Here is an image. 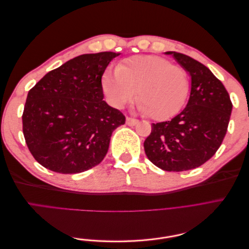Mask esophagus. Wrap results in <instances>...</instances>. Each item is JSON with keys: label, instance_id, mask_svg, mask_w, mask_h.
Here are the masks:
<instances>
[{"label": "esophagus", "instance_id": "esophagus-1", "mask_svg": "<svg viewBox=\"0 0 249 249\" xmlns=\"http://www.w3.org/2000/svg\"><path fill=\"white\" fill-rule=\"evenodd\" d=\"M125 123H126V124H127V125L134 126V125H136V124L139 123V120L135 119V118H131V117H126V119H125Z\"/></svg>", "mask_w": 249, "mask_h": 249}]
</instances>
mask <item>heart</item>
I'll return each mask as SVG.
<instances>
[{
    "label": "heart",
    "instance_id": "heart-1",
    "mask_svg": "<svg viewBox=\"0 0 249 249\" xmlns=\"http://www.w3.org/2000/svg\"><path fill=\"white\" fill-rule=\"evenodd\" d=\"M189 87L185 69L154 55L133 56L103 77L104 92L112 106L124 107L136 92L139 110L156 120L167 119L179 112Z\"/></svg>",
    "mask_w": 249,
    "mask_h": 249
}]
</instances>
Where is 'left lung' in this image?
I'll return each instance as SVG.
<instances>
[{"instance_id":"left-lung-1","label":"left lung","mask_w":249,"mask_h":249,"mask_svg":"<svg viewBox=\"0 0 249 249\" xmlns=\"http://www.w3.org/2000/svg\"><path fill=\"white\" fill-rule=\"evenodd\" d=\"M191 78L185 109L171 120L152 124L144 141L148 160L166 171L199 167L212 158L227 134L232 109L229 92L207 66L177 52H166Z\"/></svg>"}]
</instances>
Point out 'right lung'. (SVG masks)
Masks as SVG:
<instances>
[{
  "label": "right lung",
  "instance_id": "right-lung-1",
  "mask_svg": "<svg viewBox=\"0 0 249 249\" xmlns=\"http://www.w3.org/2000/svg\"><path fill=\"white\" fill-rule=\"evenodd\" d=\"M119 53L84 54L48 72L30 90L22 132L34 159L52 171L79 173L100 164L125 123L103 101L102 77Z\"/></svg>",
  "mask_w": 249,
  "mask_h": 249
}]
</instances>
